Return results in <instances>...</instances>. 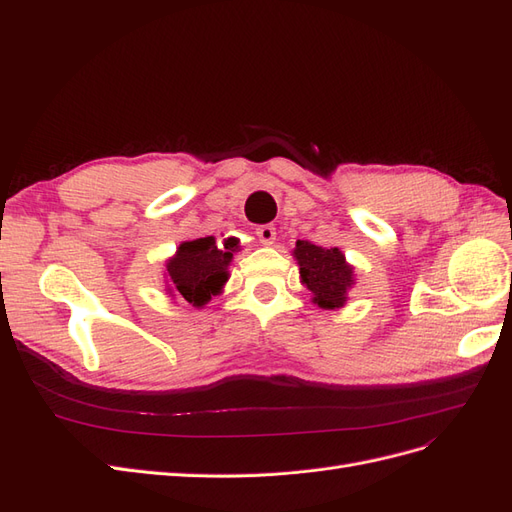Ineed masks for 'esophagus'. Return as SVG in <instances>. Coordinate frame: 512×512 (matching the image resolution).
I'll return each mask as SVG.
<instances>
[{"mask_svg":"<svg viewBox=\"0 0 512 512\" xmlns=\"http://www.w3.org/2000/svg\"><path fill=\"white\" fill-rule=\"evenodd\" d=\"M275 226H271V224H265V226H260V228H256V237H258V241L262 243V245H271L273 241H275Z\"/></svg>","mask_w":512,"mask_h":512,"instance_id":"34e87169","label":"esophagus"}]
</instances>
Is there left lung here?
I'll return each instance as SVG.
<instances>
[{"mask_svg": "<svg viewBox=\"0 0 512 512\" xmlns=\"http://www.w3.org/2000/svg\"><path fill=\"white\" fill-rule=\"evenodd\" d=\"M294 258L299 262L301 282L314 294L322 309L342 307L354 284V269L337 247H322L312 241H297Z\"/></svg>", "mask_w": 512, "mask_h": 512, "instance_id": "8db88e82", "label": "left lung"}]
</instances>
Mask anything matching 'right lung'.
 I'll list each match as a JSON object with an SVG mask.
<instances>
[{
	"instance_id": "add662e5",
	"label": "right lung",
	"mask_w": 512,
	"mask_h": 512,
	"mask_svg": "<svg viewBox=\"0 0 512 512\" xmlns=\"http://www.w3.org/2000/svg\"><path fill=\"white\" fill-rule=\"evenodd\" d=\"M237 250L235 239L224 241V247L215 237L183 241L177 254L166 262L168 290L194 307H203L228 282V265Z\"/></svg>"
}]
</instances>
